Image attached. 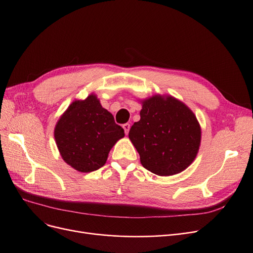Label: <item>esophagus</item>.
Wrapping results in <instances>:
<instances>
[{"mask_svg":"<svg viewBox=\"0 0 253 253\" xmlns=\"http://www.w3.org/2000/svg\"><path fill=\"white\" fill-rule=\"evenodd\" d=\"M122 127H124V129H125L126 135H127V134H128V131H129V127H131V126H129V124H125L124 126H122Z\"/></svg>","mask_w":253,"mask_h":253,"instance_id":"1","label":"esophagus"}]
</instances>
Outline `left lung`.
<instances>
[{
	"instance_id": "8db88e82",
	"label": "left lung",
	"mask_w": 253,
	"mask_h": 253,
	"mask_svg": "<svg viewBox=\"0 0 253 253\" xmlns=\"http://www.w3.org/2000/svg\"><path fill=\"white\" fill-rule=\"evenodd\" d=\"M140 120L128 138L145 169L159 176L186 170L200 150L202 128L194 113L171 95H154L140 101Z\"/></svg>"
}]
</instances>
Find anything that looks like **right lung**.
I'll return each mask as SVG.
<instances>
[{
  "label": "right lung",
  "mask_w": 253,
  "mask_h": 253,
  "mask_svg": "<svg viewBox=\"0 0 253 253\" xmlns=\"http://www.w3.org/2000/svg\"><path fill=\"white\" fill-rule=\"evenodd\" d=\"M56 144L64 162L82 173L105 165L109 153L125 131L115 124L113 115L100 103L97 95L75 100L57 121Z\"/></svg>",
  "instance_id": "right-lung-1"
}]
</instances>
